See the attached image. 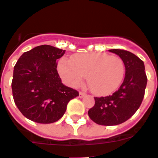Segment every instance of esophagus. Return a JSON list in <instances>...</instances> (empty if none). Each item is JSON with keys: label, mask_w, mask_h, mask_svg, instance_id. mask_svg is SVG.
<instances>
[{"label": "esophagus", "mask_w": 158, "mask_h": 158, "mask_svg": "<svg viewBox=\"0 0 158 158\" xmlns=\"http://www.w3.org/2000/svg\"><path fill=\"white\" fill-rule=\"evenodd\" d=\"M85 96V93H82V92L79 93V98H84Z\"/></svg>", "instance_id": "1"}]
</instances>
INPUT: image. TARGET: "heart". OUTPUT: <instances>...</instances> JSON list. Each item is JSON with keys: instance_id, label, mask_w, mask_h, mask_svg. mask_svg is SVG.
<instances>
[{"instance_id": "b5f03b06", "label": "heart", "mask_w": 158, "mask_h": 158, "mask_svg": "<svg viewBox=\"0 0 158 158\" xmlns=\"http://www.w3.org/2000/svg\"><path fill=\"white\" fill-rule=\"evenodd\" d=\"M58 72L64 81L78 87L87 77L89 87L94 94L107 96L120 87L125 77L124 61L118 56L105 52L79 53L70 60L63 58L58 64Z\"/></svg>"}]
</instances>
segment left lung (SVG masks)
Listing matches in <instances>:
<instances>
[{
	"label": "left lung",
	"mask_w": 158,
	"mask_h": 158,
	"mask_svg": "<svg viewBox=\"0 0 158 158\" xmlns=\"http://www.w3.org/2000/svg\"><path fill=\"white\" fill-rule=\"evenodd\" d=\"M124 61L125 75L119 89L111 96L94 98L95 105L89 117L102 125H117L131 118L141 106L145 95L147 77L145 64L138 56L121 49H110Z\"/></svg>",
	"instance_id": "1"
}]
</instances>
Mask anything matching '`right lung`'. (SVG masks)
I'll return each mask as SVG.
<instances>
[{
  "label": "right lung",
  "instance_id": "right-lung-1",
  "mask_svg": "<svg viewBox=\"0 0 158 158\" xmlns=\"http://www.w3.org/2000/svg\"><path fill=\"white\" fill-rule=\"evenodd\" d=\"M65 50L44 44L24 52L13 69L14 102L25 118L50 124L62 118L77 90L62 84L56 70L57 60Z\"/></svg>",
  "mask_w": 158,
  "mask_h": 158
}]
</instances>
